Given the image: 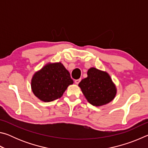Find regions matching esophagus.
<instances>
[{"label":"esophagus","instance_id":"obj_1","mask_svg":"<svg viewBox=\"0 0 148 148\" xmlns=\"http://www.w3.org/2000/svg\"><path fill=\"white\" fill-rule=\"evenodd\" d=\"M80 81H81V79L79 78V79H77L75 80L74 82H75V84H78L79 82H80Z\"/></svg>","mask_w":148,"mask_h":148}]
</instances>
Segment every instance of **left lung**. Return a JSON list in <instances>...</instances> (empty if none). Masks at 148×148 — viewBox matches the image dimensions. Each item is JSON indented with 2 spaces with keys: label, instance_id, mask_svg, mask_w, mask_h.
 <instances>
[{
  "label": "left lung",
  "instance_id": "1",
  "mask_svg": "<svg viewBox=\"0 0 148 148\" xmlns=\"http://www.w3.org/2000/svg\"><path fill=\"white\" fill-rule=\"evenodd\" d=\"M78 86L87 101L95 106L109 103L116 95V86L108 74L95 68L88 70L87 77Z\"/></svg>",
  "mask_w": 148,
  "mask_h": 148
}]
</instances>
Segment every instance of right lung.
Wrapping results in <instances>:
<instances>
[{"label": "right lung", "instance_id": "obj_1", "mask_svg": "<svg viewBox=\"0 0 148 148\" xmlns=\"http://www.w3.org/2000/svg\"><path fill=\"white\" fill-rule=\"evenodd\" d=\"M74 83L69 72L61 62L49 63L34 74L31 88L35 96L44 102H51L62 96Z\"/></svg>", "mask_w": 148, "mask_h": 148}]
</instances>
